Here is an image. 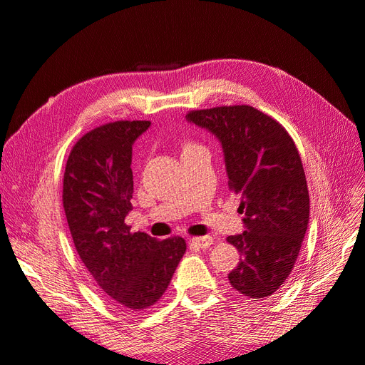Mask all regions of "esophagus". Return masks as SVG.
<instances>
[{
  "label": "esophagus",
  "mask_w": 365,
  "mask_h": 365,
  "mask_svg": "<svg viewBox=\"0 0 365 365\" xmlns=\"http://www.w3.org/2000/svg\"><path fill=\"white\" fill-rule=\"evenodd\" d=\"M192 245H195L196 248H208L210 245L213 244V237L212 236H202V237H193L192 240Z\"/></svg>",
  "instance_id": "esophagus-1"
}]
</instances>
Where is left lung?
<instances>
[{
    "label": "left lung",
    "instance_id": "8db88e82",
    "mask_svg": "<svg viewBox=\"0 0 365 365\" xmlns=\"http://www.w3.org/2000/svg\"><path fill=\"white\" fill-rule=\"evenodd\" d=\"M185 118L220 141L228 187L242 197L247 230L227 237L240 252L228 280L237 292L263 300L289 277L309 224L307 182L295 143L277 120L248 105L197 109Z\"/></svg>",
    "mask_w": 365,
    "mask_h": 365
}]
</instances>
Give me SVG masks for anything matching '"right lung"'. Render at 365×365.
<instances>
[{
  "label": "right lung",
  "instance_id": "add662e5",
  "mask_svg": "<svg viewBox=\"0 0 365 365\" xmlns=\"http://www.w3.org/2000/svg\"><path fill=\"white\" fill-rule=\"evenodd\" d=\"M150 126L121 120L98 126L73 146L62 202L74 247L91 277L123 312L155 304L185 252V240L130 233L132 145Z\"/></svg>",
  "mask_w": 365,
  "mask_h": 365
}]
</instances>
